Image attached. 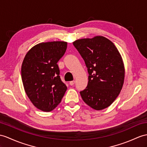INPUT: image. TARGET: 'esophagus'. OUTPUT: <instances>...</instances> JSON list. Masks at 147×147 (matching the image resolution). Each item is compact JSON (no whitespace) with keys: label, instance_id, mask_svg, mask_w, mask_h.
<instances>
[{"label":"esophagus","instance_id":"34e87169","mask_svg":"<svg viewBox=\"0 0 147 147\" xmlns=\"http://www.w3.org/2000/svg\"><path fill=\"white\" fill-rule=\"evenodd\" d=\"M74 84H75V81H74V80H73V81H70V82H69V84H70V85H74Z\"/></svg>","mask_w":147,"mask_h":147}]
</instances>
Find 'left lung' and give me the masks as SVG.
Returning a JSON list of instances; mask_svg holds the SVG:
<instances>
[{"instance_id": "8db88e82", "label": "left lung", "mask_w": 147, "mask_h": 147, "mask_svg": "<svg viewBox=\"0 0 147 147\" xmlns=\"http://www.w3.org/2000/svg\"><path fill=\"white\" fill-rule=\"evenodd\" d=\"M84 60L88 73L87 87L80 92L84 102L96 110L109 107L122 88L125 69L115 45L108 38L96 36L73 42Z\"/></svg>"}]
</instances>
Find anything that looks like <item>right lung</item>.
<instances>
[{
  "instance_id": "right-lung-1",
  "label": "right lung",
  "mask_w": 147,
  "mask_h": 147,
  "mask_svg": "<svg viewBox=\"0 0 147 147\" xmlns=\"http://www.w3.org/2000/svg\"><path fill=\"white\" fill-rule=\"evenodd\" d=\"M67 47L66 42L40 43L33 47L24 59L21 76L25 91L34 105L44 112L55 109L67 90L57 65Z\"/></svg>"
}]
</instances>
